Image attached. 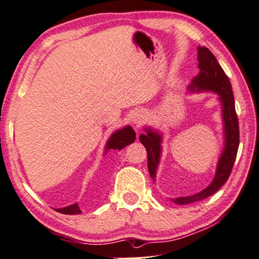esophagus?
<instances>
[{
	"instance_id": "34e87169",
	"label": "esophagus",
	"mask_w": 259,
	"mask_h": 259,
	"mask_svg": "<svg viewBox=\"0 0 259 259\" xmlns=\"http://www.w3.org/2000/svg\"><path fill=\"white\" fill-rule=\"evenodd\" d=\"M143 122H144V115L142 114H136L135 116L133 117V123L136 126H141L143 124Z\"/></svg>"
}]
</instances>
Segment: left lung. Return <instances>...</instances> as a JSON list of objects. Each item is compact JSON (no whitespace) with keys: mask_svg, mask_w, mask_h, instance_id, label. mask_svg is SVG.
Returning a JSON list of instances; mask_svg holds the SVG:
<instances>
[{"mask_svg":"<svg viewBox=\"0 0 259 259\" xmlns=\"http://www.w3.org/2000/svg\"><path fill=\"white\" fill-rule=\"evenodd\" d=\"M198 76L192 79L191 85L189 86L190 91H213L219 94L221 105H223V117L225 129V149L219 159L217 173L212 183L203 191L198 194L178 197L173 199L174 203L179 205H186L203 200L214 194L224 186L232 173L234 161H235L237 150L240 144V130L239 120L235 110V101L233 97V90L231 81L226 75L223 68L217 61L215 56L206 47H198ZM146 135H141L139 141L145 146L147 152V167L151 178L155 179V171L159 165L160 153H161V135L154 133L151 129H145Z\"/></svg>","mask_w":259,"mask_h":259,"instance_id":"8db88e82","label":"left lung"}]
</instances>
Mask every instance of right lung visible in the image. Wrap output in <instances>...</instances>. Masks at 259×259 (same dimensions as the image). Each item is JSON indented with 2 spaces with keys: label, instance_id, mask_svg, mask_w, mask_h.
I'll use <instances>...</instances> for the list:
<instances>
[{
  "label": "right lung",
  "instance_id": "right-lung-1",
  "mask_svg": "<svg viewBox=\"0 0 259 259\" xmlns=\"http://www.w3.org/2000/svg\"><path fill=\"white\" fill-rule=\"evenodd\" d=\"M136 139V134H135L134 129L131 126H125L121 130H117L116 133L112 135V137L109 138V141L106 145V150L114 149V150H121L123 147L131 144ZM57 212L63 213V214H78L80 213V208L78 206V204L70 205V206L63 207V208H56Z\"/></svg>",
  "mask_w": 259,
  "mask_h": 259
}]
</instances>
